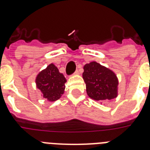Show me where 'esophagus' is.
Segmentation results:
<instances>
[{
	"mask_svg": "<svg viewBox=\"0 0 150 150\" xmlns=\"http://www.w3.org/2000/svg\"><path fill=\"white\" fill-rule=\"evenodd\" d=\"M74 75H77V74H79V71H75V72L74 73Z\"/></svg>",
	"mask_w": 150,
	"mask_h": 150,
	"instance_id": "esophagus-1",
	"label": "esophagus"
}]
</instances>
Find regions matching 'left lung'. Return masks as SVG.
Masks as SVG:
<instances>
[{
  "mask_svg": "<svg viewBox=\"0 0 150 150\" xmlns=\"http://www.w3.org/2000/svg\"><path fill=\"white\" fill-rule=\"evenodd\" d=\"M83 69L87 94L91 99L104 101L116 98L119 83L112 71L95 62L86 64Z\"/></svg>",
  "mask_w": 150,
  "mask_h": 150,
  "instance_id": "1",
  "label": "left lung"
}]
</instances>
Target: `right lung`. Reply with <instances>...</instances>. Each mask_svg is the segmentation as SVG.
<instances>
[{"mask_svg": "<svg viewBox=\"0 0 150 150\" xmlns=\"http://www.w3.org/2000/svg\"><path fill=\"white\" fill-rule=\"evenodd\" d=\"M66 82L65 77L53 64H50L36 78L37 87L43 93V98L50 101H55L60 98L64 93Z\"/></svg>", "mask_w": 150, "mask_h": 150, "instance_id": "1", "label": "right lung"}]
</instances>
